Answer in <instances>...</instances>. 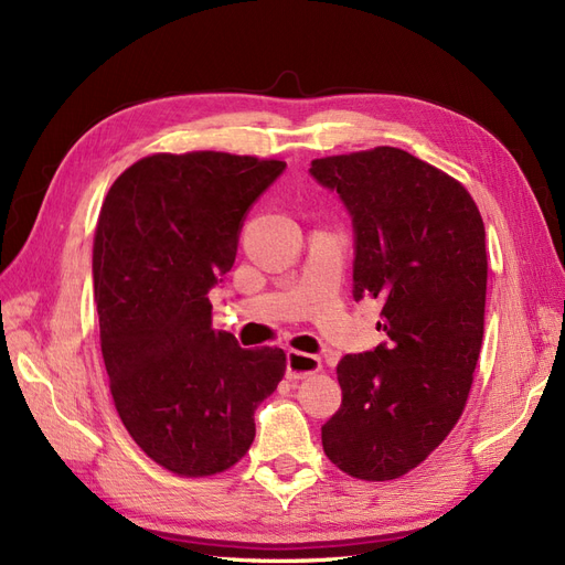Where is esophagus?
Wrapping results in <instances>:
<instances>
[{"label": "esophagus", "instance_id": "34e87169", "mask_svg": "<svg viewBox=\"0 0 565 565\" xmlns=\"http://www.w3.org/2000/svg\"><path fill=\"white\" fill-rule=\"evenodd\" d=\"M320 370V358L301 351H287V380H306Z\"/></svg>", "mask_w": 565, "mask_h": 565}]
</instances>
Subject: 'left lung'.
I'll return each mask as SVG.
<instances>
[{"label": "left lung", "instance_id": "8db88e82", "mask_svg": "<svg viewBox=\"0 0 565 565\" xmlns=\"http://www.w3.org/2000/svg\"><path fill=\"white\" fill-rule=\"evenodd\" d=\"M311 174L351 212L353 297L382 301L388 337L339 361L322 450L353 478L393 481L465 413L483 341L486 226L465 185L401 148L320 158Z\"/></svg>", "mask_w": 565, "mask_h": 565}]
</instances>
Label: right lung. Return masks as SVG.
Segmentation results:
<instances>
[{
  "label": "right lung",
  "mask_w": 565,
  "mask_h": 565,
  "mask_svg": "<svg viewBox=\"0 0 565 565\" xmlns=\"http://www.w3.org/2000/svg\"><path fill=\"white\" fill-rule=\"evenodd\" d=\"M285 169L216 150L156 152L115 179L94 237L100 353L125 429L167 471L231 469L254 409L278 388L282 349L212 330L207 292L231 270L245 212Z\"/></svg>",
  "instance_id": "add662e5"
}]
</instances>
